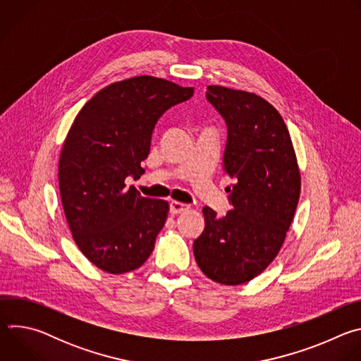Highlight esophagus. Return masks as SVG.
<instances>
[{"instance_id":"obj_1","label":"esophagus","mask_w":361,"mask_h":361,"mask_svg":"<svg viewBox=\"0 0 361 361\" xmlns=\"http://www.w3.org/2000/svg\"><path fill=\"white\" fill-rule=\"evenodd\" d=\"M190 209V205L183 204L180 201H171L170 202V213L171 214H181Z\"/></svg>"}]
</instances>
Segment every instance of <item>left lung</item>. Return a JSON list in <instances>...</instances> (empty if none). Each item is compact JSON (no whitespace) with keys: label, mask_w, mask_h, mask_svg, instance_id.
Returning a JSON list of instances; mask_svg holds the SVG:
<instances>
[{"label":"left lung","mask_w":361,"mask_h":361,"mask_svg":"<svg viewBox=\"0 0 361 361\" xmlns=\"http://www.w3.org/2000/svg\"><path fill=\"white\" fill-rule=\"evenodd\" d=\"M207 99L228 128L224 174L233 209L221 219L204 207V231L192 244L200 270L216 283L240 286L276 259L301 190L300 169L280 113L254 92L209 85Z\"/></svg>","instance_id":"obj_1"}]
</instances>
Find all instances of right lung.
<instances>
[{"instance_id": "right-lung-1", "label": "right lung", "mask_w": 361, "mask_h": 361, "mask_svg": "<svg viewBox=\"0 0 361 361\" xmlns=\"http://www.w3.org/2000/svg\"><path fill=\"white\" fill-rule=\"evenodd\" d=\"M192 87L138 75L99 90L77 114L60 152L63 209L80 251L99 270L141 267L166 224L170 205L126 187L138 178L157 120L187 101Z\"/></svg>"}]
</instances>
